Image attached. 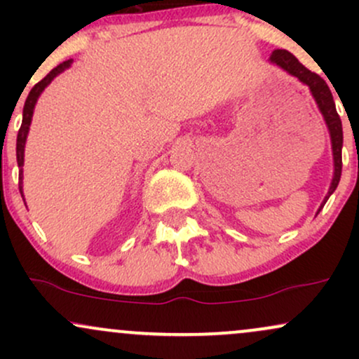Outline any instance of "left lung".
<instances>
[{"instance_id":"1","label":"left lung","mask_w":359,"mask_h":359,"mask_svg":"<svg viewBox=\"0 0 359 359\" xmlns=\"http://www.w3.org/2000/svg\"><path fill=\"white\" fill-rule=\"evenodd\" d=\"M270 64L277 65V67L285 71L290 76L297 77V79L306 84L309 90H311L312 97H314L317 108H319L320 114H323L325 126L329 130V137H331V148H332V162H334V172H332V180L331 185H329L327 196L324 197L323 204H320L319 211L324 208L325 201L331 197V194L336 191L337 184H339L341 179V168H343V156H341V150H343V125H341V118L336 111L334 100H332L331 89L327 88L325 81L320 76H317L316 72H311L307 67H304L300 62L292 55L290 52L282 50V48H277V50L271 52L270 55ZM317 211V214H319Z\"/></svg>"}]
</instances>
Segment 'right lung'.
<instances>
[{
	"label": "right lung",
	"instance_id": "add662e5",
	"mask_svg": "<svg viewBox=\"0 0 359 359\" xmlns=\"http://www.w3.org/2000/svg\"><path fill=\"white\" fill-rule=\"evenodd\" d=\"M71 65H72V59L62 62V64L57 65L55 69H52V71L48 72L42 81L36 82L34 88H32L30 93H28L27 101H25L23 121H22V126H20L18 137H16V162H18V167H20V192H22V194H23V168L22 167H23V162H25V143H27L28 131H30V125H32V118H34L35 104H36V101H39L40 94H42L45 90V88H47V86L50 84V82L55 79L59 74L67 71Z\"/></svg>",
	"mask_w": 359,
	"mask_h": 359
}]
</instances>
